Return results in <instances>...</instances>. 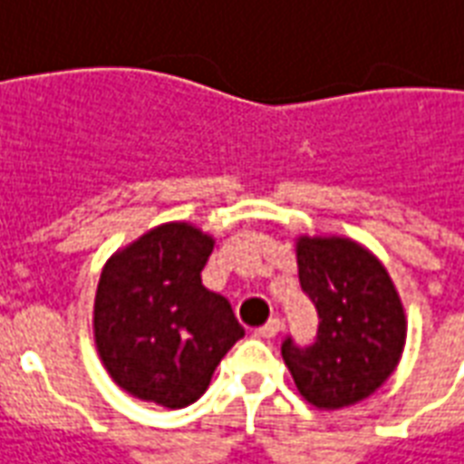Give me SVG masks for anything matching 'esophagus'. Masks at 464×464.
<instances>
[{
    "label": "esophagus",
    "instance_id": "esophagus-1",
    "mask_svg": "<svg viewBox=\"0 0 464 464\" xmlns=\"http://www.w3.org/2000/svg\"><path fill=\"white\" fill-rule=\"evenodd\" d=\"M278 331H281V322H278V319H269V322H266L262 329L255 331V334H257L259 338H276Z\"/></svg>",
    "mask_w": 464,
    "mask_h": 464
}]
</instances>
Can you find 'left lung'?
<instances>
[{"label": "left lung", "mask_w": 464, "mask_h": 464, "mask_svg": "<svg viewBox=\"0 0 464 464\" xmlns=\"http://www.w3.org/2000/svg\"><path fill=\"white\" fill-rule=\"evenodd\" d=\"M297 276L317 307L310 348L281 345L304 401L341 410L374 393L401 362L408 319L382 259L343 236H297Z\"/></svg>", "instance_id": "8db88e82"}]
</instances>
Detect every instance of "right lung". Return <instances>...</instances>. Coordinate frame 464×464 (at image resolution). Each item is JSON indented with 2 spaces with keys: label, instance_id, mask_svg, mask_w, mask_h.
Instances as JSON below:
<instances>
[{
  "label": "right lung",
  "instance_id": "obj_1",
  "mask_svg": "<svg viewBox=\"0 0 464 464\" xmlns=\"http://www.w3.org/2000/svg\"><path fill=\"white\" fill-rule=\"evenodd\" d=\"M212 250L209 233L169 221L102 266L92 310L97 353L119 389L138 401L188 408L245 336L231 303L202 285Z\"/></svg>",
  "mask_w": 464,
  "mask_h": 464
}]
</instances>
